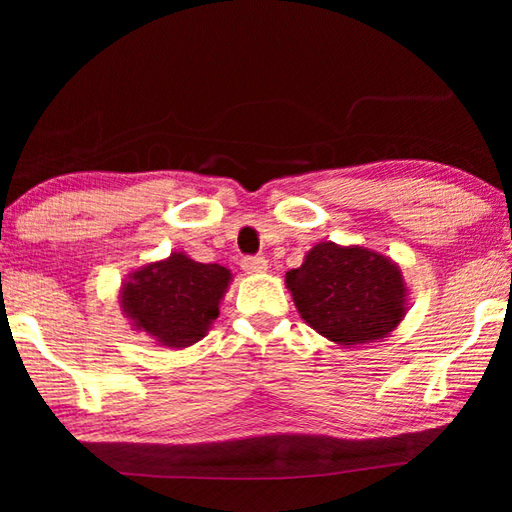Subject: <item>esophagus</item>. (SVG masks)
<instances>
[{
	"label": "esophagus",
	"instance_id": "obj_1",
	"mask_svg": "<svg viewBox=\"0 0 512 512\" xmlns=\"http://www.w3.org/2000/svg\"><path fill=\"white\" fill-rule=\"evenodd\" d=\"M242 270L246 275H262L268 270V262L264 257H246L242 262Z\"/></svg>",
	"mask_w": 512,
	"mask_h": 512
}]
</instances>
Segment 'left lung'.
<instances>
[{"mask_svg":"<svg viewBox=\"0 0 512 512\" xmlns=\"http://www.w3.org/2000/svg\"><path fill=\"white\" fill-rule=\"evenodd\" d=\"M286 286L301 319L339 345L385 339L409 310L400 266L365 246L319 242L288 270Z\"/></svg>","mask_w":512,"mask_h":512,"instance_id":"8db88e82","label":"left lung"}]
</instances>
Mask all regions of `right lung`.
Wrapping results in <instances>:
<instances>
[{"label":"right lung","instance_id":"right-lung-1","mask_svg":"<svg viewBox=\"0 0 512 512\" xmlns=\"http://www.w3.org/2000/svg\"><path fill=\"white\" fill-rule=\"evenodd\" d=\"M231 279V270L220 264H200L184 253H171L132 270L118 301L134 330L162 347L184 350L211 330Z\"/></svg>","mask_w":512,"mask_h":512}]
</instances>
